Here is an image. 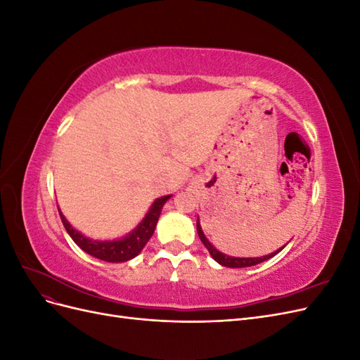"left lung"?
Wrapping results in <instances>:
<instances>
[{"label": "left lung", "mask_w": 360, "mask_h": 360, "mask_svg": "<svg viewBox=\"0 0 360 360\" xmlns=\"http://www.w3.org/2000/svg\"><path fill=\"white\" fill-rule=\"evenodd\" d=\"M197 233L201 238V242L204 243V246L207 248V250H209L210 255L213 257L214 261H217L221 266H225V267H231V269H240V267H250V266H255V264H259L263 263V261L275 257L278 252H281L282 249H284L285 246H282L281 249L275 250V252H271L269 255H264V257H257V258H238V257H230V255H225L222 252H219L209 240H207V237L204 236L202 230H201V225H200V219H197Z\"/></svg>", "instance_id": "left-lung-1"}]
</instances>
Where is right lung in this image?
Returning <instances> with one entry per match:
<instances>
[{"mask_svg":"<svg viewBox=\"0 0 360 360\" xmlns=\"http://www.w3.org/2000/svg\"><path fill=\"white\" fill-rule=\"evenodd\" d=\"M171 198V195H165V197H160L155 200V202L151 204L150 210L144 216V219L138 224L135 230L132 233H129L127 236L117 238V240H93V238L85 237L81 234L78 230L69 224V221L64 217V214L60 212V217L63 221L64 228L72 237V240L78 245L82 250H85L86 254H90L96 258L108 261V263H123V261H129L135 258L143 248L147 245L150 240V237L153 236L156 224L159 221V216L162 212V207L168 200Z\"/></svg>","mask_w":360,"mask_h":360,"instance_id":"1","label":"right lung"}]
</instances>
